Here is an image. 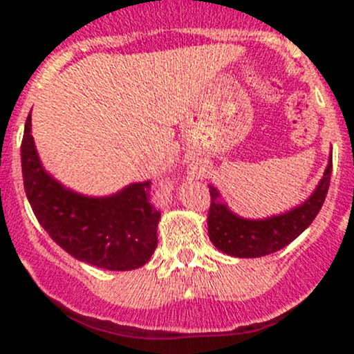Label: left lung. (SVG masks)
Here are the masks:
<instances>
[{
	"label": "left lung",
	"mask_w": 354,
	"mask_h": 354,
	"mask_svg": "<svg viewBox=\"0 0 354 354\" xmlns=\"http://www.w3.org/2000/svg\"><path fill=\"white\" fill-rule=\"evenodd\" d=\"M333 158L328 160L318 186L301 205L268 218L251 219L233 213L221 200L218 188L209 185L211 206L208 213V234L211 243L223 253L234 258H259L290 245L311 225L319 213L330 188Z\"/></svg>",
	"instance_id": "obj_1"
}]
</instances>
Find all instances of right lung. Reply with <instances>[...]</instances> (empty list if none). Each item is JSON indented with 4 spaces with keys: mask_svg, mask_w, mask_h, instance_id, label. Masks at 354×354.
Here are the masks:
<instances>
[{
    "mask_svg": "<svg viewBox=\"0 0 354 354\" xmlns=\"http://www.w3.org/2000/svg\"><path fill=\"white\" fill-rule=\"evenodd\" d=\"M26 198L39 225L73 258L109 271L146 265L158 246L160 211L149 205V181L109 196L76 193L44 169L31 136V113L21 143Z\"/></svg>",
    "mask_w": 354,
    "mask_h": 354,
    "instance_id": "obj_1",
    "label": "right lung"
}]
</instances>
